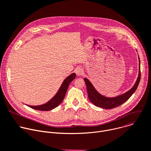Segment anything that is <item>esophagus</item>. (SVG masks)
<instances>
[{
  "instance_id": "esophagus-1",
  "label": "esophagus",
  "mask_w": 151,
  "mask_h": 151,
  "mask_svg": "<svg viewBox=\"0 0 151 151\" xmlns=\"http://www.w3.org/2000/svg\"><path fill=\"white\" fill-rule=\"evenodd\" d=\"M75 73H76L77 76H81L84 73V71L81 68L79 67V68H77L75 70Z\"/></svg>"
}]
</instances>
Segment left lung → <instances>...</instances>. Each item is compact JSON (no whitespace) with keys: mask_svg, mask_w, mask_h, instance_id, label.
Wrapping results in <instances>:
<instances>
[{"mask_svg":"<svg viewBox=\"0 0 151 151\" xmlns=\"http://www.w3.org/2000/svg\"><path fill=\"white\" fill-rule=\"evenodd\" d=\"M140 61L139 58V76L137 78V80L136 81L135 84L130 90L115 98H106L104 96L101 95L96 91V90L94 88L93 86L87 78H84V80L86 84L88 97L90 102L96 106H99L104 109H112L119 106L128 100V99L137 88L140 81Z\"/></svg>","mask_w":151,"mask_h":151,"instance_id":"left-lung-1","label":"left lung"}]
</instances>
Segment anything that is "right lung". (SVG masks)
Segmentation results:
<instances>
[{
  "instance_id": "1",
  "label": "right lung",
  "mask_w": 151,
  "mask_h": 151,
  "mask_svg": "<svg viewBox=\"0 0 151 151\" xmlns=\"http://www.w3.org/2000/svg\"><path fill=\"white\" fill-rule=\"evenodd\" d=\"M76 78V74L72 73L68 76L63 83L60 88L59 89L57 93L55 94L53 98H52L49 102L45 104L41 105L38 106H31L28 105L30 108L39 111H49L51 109L58 106L63 101L67 88L69 86V84Z\"/></svg>"
}]
</instances>
